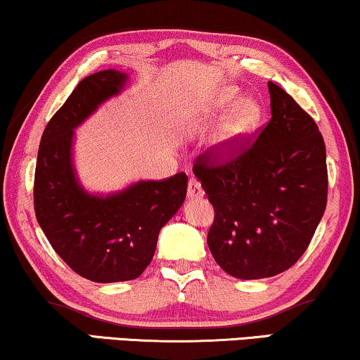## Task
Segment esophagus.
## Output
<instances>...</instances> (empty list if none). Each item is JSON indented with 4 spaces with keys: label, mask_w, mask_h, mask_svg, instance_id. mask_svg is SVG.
<instances>
[{
    "label": "esophagus",
    "mask_w": 360,
    "mask_h": 360,
    "mask_svg": "<svg viewBox=\"0 0 360 360\" xmlns=\"http://www.w3.org/2000/svg\"><path fill=\"white\" fill-rule=\"evenodd\" d=\"M186 195H188V198H191V200H195V198H201L205 195V191L201 188V184L196 179L188 180V190H186Z\"/></svg>",
    "instance_id": "esophagus-1"
}]
</instances>
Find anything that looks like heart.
I'll return each mask as SVG.
<instances>
[{
	"mask_svg": "<svg viewBox=\"0 0 360 360\" xmlns=\"http://www.w3.org/2000/svg\"><path fill=\"white\" fill-rule=\"evenodd\" d=\"M238 92L233 87H226L216 98V107L221 110L232 107L237 102ZM262 120V107L253 98H243L233 107V110L229 115L226 124L222 129V138L226 141H238L245 136H248L255 128L258 127Z\"/></svg>",
	"mask_w": 360,
	"mask_h": 360,
	"instance_id": "heart-1",
	"label": "heart"
}]
</instances>
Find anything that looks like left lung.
<instances>
[{
  "instance_id": "left-lung-1",
  "label": "left lung",
  "mask_w": 360,
  "mask_h": 360,
  "mask_svg": "<svg viewBox=\"0 0 360 360\" xmlns=\"http://www.w3.org/2000/svg\"><path fill=\"white\" fill-rule=\"evenodd\" d=\"M271 120L257 138L224 141L193 172L214 207L207 232L216 263L238 279L271 278L297 263L328 200L326 149L315 120L268 82Z\"/></svg>"
}]
</instances>
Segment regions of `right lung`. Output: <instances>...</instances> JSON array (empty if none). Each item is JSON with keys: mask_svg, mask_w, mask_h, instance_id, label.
I'll use <instances>...</instances> for the list:
<instances>
[{"mask_svg": "<svg viewBox=\"0 0 360 360\" xmlns=\"http://www.w3.org/2000/svg\"><path fill=\"white\" fill-rule=\"evenodd\" d=\"M115 70L82 79L41 134L34 179V210L41 231L75 273L94 283H120L143 274L160 229L186 196V176L138 181L110 196H92L77 184L71 160L72 129L124 86Z\"/></svg>", "mask_w": 360, "mask_h": 360, "instance_id": "add662e5", "label": "right lung"}]
</instances>
